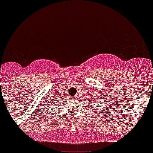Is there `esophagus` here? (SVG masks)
<instances>
[{
    "label": "esophagus",
    "mask_w": 153,
    "mask_h": 153,
    "mask_svg": "<svg viewBox=\"0 0 153 153\" xmlns=\"http://www.w3.org/2000/svg\"><path fill=\"white\" fill-rule=\"evenodd\" d=\"M75 98H77V97H76H76Z\"/></svg>",
    "instance_id": "34e87169"
}]
</instances>
